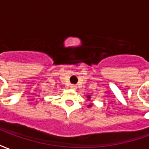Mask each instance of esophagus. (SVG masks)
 Segmentation results:
<instances>
[{
    "label": "esophagus",
    "mask_w": 149,
    "mask_h": 149,
    "mask_svg": "<svg viewBox=\"0 0 149 149\" xmlns=\"http://www.w3.org/2000/svg\"><path fill=\"white\" fill-rule=\"evenodd\" d=\"M70 87H71L72 89H76V88H77V85H75V84H71Z\"/></svg>",
    "instance_id": "esophagus-1"
}]
</instances>
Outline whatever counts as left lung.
Instances as JSON below:
<instances>
[{
    "instance_id": "left-lung-1",
    "label": "left lung",
    "mask_w": 149,
    "mask_h": 149,
    "mask_svg": "<svg viewBox=\"0 0 149 149\" xmlns=\"http://www.w3.org/2000/svg\"><path fill=\"white\" fill-rule=\"evenodd\" d=\"M88 100H90V96H88ZM90 106H92V105H91V104H89V105H88V107H90Z\"/></svg>"
}]
</instances>
